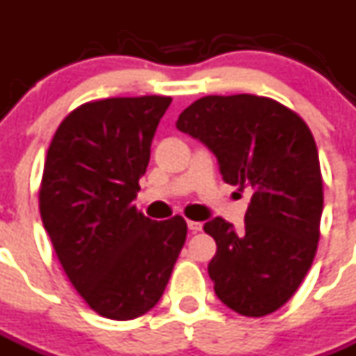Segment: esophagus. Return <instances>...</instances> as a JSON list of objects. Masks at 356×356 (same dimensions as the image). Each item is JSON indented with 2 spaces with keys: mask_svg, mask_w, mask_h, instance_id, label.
Wrapping results in <instances>:
<instances>
[{
  "mask_svg": "<svg viewBox=\"0 0 356 356\" xmlns=\"http://www.w3.org/2000/svg\"><path fill=\"white\" fill-rule=\"evenodd\" d=\"M188 229L192 232V234H197V232H201L202 224L197 222V220H188Z\"/></svg>",
  "mask_w": 356,
  "mask_h": 356,
  "instance_id": "esophagus-1",
  "label": "esophagus"
}]
</instances>
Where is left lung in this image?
<instances>
[{"instance_id":"1","label":"left lung","mask_w":356,"mask_h":356,"mask_svg":"<svg viewBox=\"0 0 356 356\" xmlns=\"http://www.w3.org/2000/svg\"><path fill=\"white\" fill-rule=\"evenodd\" d=\"M175 127L217 157L224 183L252 197L241 232L220 217L204 232L217 252L208 264L220 302L244 316L277 312L312 268L318 243L322 175L306 122L270 97L206 95Z\"/></svg>"}]
</instances>
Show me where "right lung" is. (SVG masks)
Listing matches in <instances>:
<instances>
[{"instance_id":"obj_1","label":"right lung","mask_w":356,"mask_h":356,"mask_svg":"<svg viewBox=\"0 0 356 356\" xmlns=\"http://www.w3.org/2000/svg\"><path fill=\"white\" fill-rule=\"evenodd\" d=\"M172 97H110L59 124L44 161L40 211L63 270L85 302L132 321L163 297L186 241L181 215L152 220L132 201Z\"/></svg>"}]
</instances>
